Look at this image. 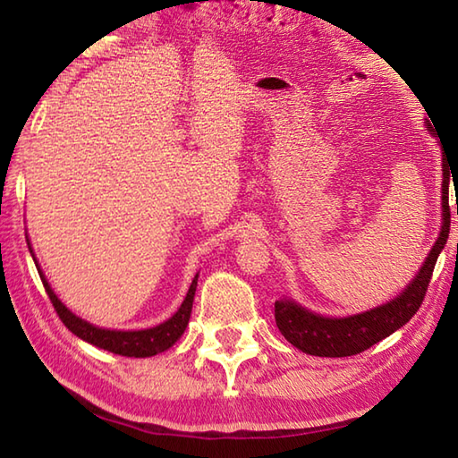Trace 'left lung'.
<instances>
[{
  "instance_id": "left-lung-1",
  "label": "left lung",
  "mask_w": 458,
  "mask_h": 458,
  "mask_svg": "<svg viewBox=\"0 0 458 458\" xmlns=\"http://www.w3.org/2000/svg\"><path fill=\"white\" fill-rule=\"evenodd\" d=\"M434 137V131L430 129ZM448 182L451 172L443 164V222L434 246L430 248L428 257L424 259L422 267L418 268L416 276L410 281L400 294L382 303L371 307L368 311L345 315V317H329L315 313L291 297H283L275 303V319L276 327L283 333L284 339L293 344L297 350L309 355H319V358H347L369 350L377 341L392 335L402 325L412 319L414 313L420 309L422 299L428 289L430 276L437 259L446 244L448 230H451V210H448ZM458 214V208H456Z\"/></svg>"
}]
</instances>
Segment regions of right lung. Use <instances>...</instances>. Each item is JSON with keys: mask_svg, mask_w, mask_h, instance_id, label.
I'll return each mask as SVG.
<instances>
[{"mask_svg": "<svg viewBox=\"0 0 458 458\" xmlns=\"http://www.w3.org/2000/svg\"><path fill=\"white\" fill-rule=\"evenodd\" d=\"M28 240V250L32 254V259L36 262L38 275L42 278V284L48 297L52 301L54 309H56L58 317L62 319V323L71 329L76 337L87 341V344L100 347V350L117 353V355H125V358H151V355H157L161 352H167L177 339L183 335L185 327L190 323V315H191V307H193V297H196V286H198V276L199 273L193 276V281L188 289V294L182 301V305L177 311L165 319L164 323L153 325V327L147 329H105L98 327V325H92L90 321L82 319L76 313H72L62 301L58 299V294L54 293V289L48 283V278L42 273L40 265H38V259L34 254V248L30 244Z\"/></svg>", "mask_w": 458, "mask_h": 458, "instance_id": "add662e5", "label": "right lung"}]
</instances>
